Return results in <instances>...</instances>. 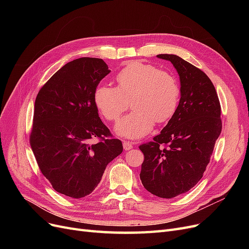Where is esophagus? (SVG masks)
Returning <instances> with one entry per match:
<instances>
[{"label": "esophagus", "instance_id": "esophagus-1", "mask_svg": "<svg viewBox=\"0 0 249 249\" xmlns=\"http://www.w3.org/2000/svg\"><path fill=\"white\" fill-rule=\"evenodd\" d=\"M124 148L125 150H129V149H132L133 148V143L129 142V141H124Z\"/></svg>", "mask_w": 249, "mask_h": 249}]
</instances>
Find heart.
<instances>
[{
    "instance_id": "b5f03b06",
    "label": "heart",
    "mask_w": 249,
    "mask_h": 249,
    "mask_svg": "<svg viewBox=\"0 0 249 249\" xmlns=\"http://www.w3.org/2000/svg\"><path fill=\"white\" fill-rule=\"evenodd\" d=\"M117 87L100 85L93 100L101 114L108 122H116L132 100L131 114L119 120L115 132L129 139L141 138L153 129L155 122L163 124L175 114L179 86L169 72L152 64L133 61L120 70L115 77Z\"/></svg>"
}]
</instances>
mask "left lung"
<instances>
[{
    "mask_svg": "<svg viewBox=\"0 0 249 249\" xmlns=\"http://www.w3.org/2000/svg\"><path fill=\"white\" fill-rule=\"evenodd\" d=\"M175 66L180 82L178 109L154 141L139 146L144 155L140 179L161 198L189 191L202 178L222 129L221 107L207 74L177 55L161 54Z\"/></svg>",
    "mask_w": 249,
    "mask_h": 249,
    "instance_id": "left-lung-1",
    "label": "left lung"
}]
</instances>
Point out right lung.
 <instances>
[{
  "mask_svg": "<svg viewBox=\"0 0 249 249\" xmlns=\"http://www.w3.org/2000/svg\"><path fill=\"white\" fill-rule=\"evenodd\" d=\"M110 72L99 58L66 63L39 90L30 135L35 159L54 189L72 198L91 193L107 165L123 153L101 120L93 94ZM93 138L100 141L92 143Z\"/></svg>",
  "mask_w": 249,
  "mask_h": 249,
  "instance_id": "add662e5",
  "label": "right lung"
}]
</instances>
